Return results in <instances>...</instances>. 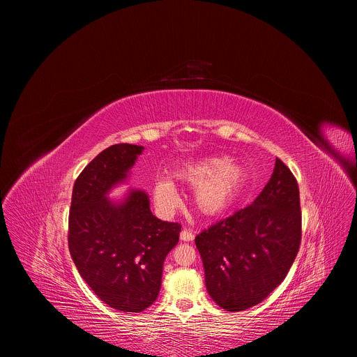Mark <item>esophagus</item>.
Returning a JSON list of instances; mask_svg holds the SVG:
<instances>
[{
	"mask_svg": "<svg viewBox=\"0 0 357 357\" xmlns=\"http://www.w3.org/2000/svg\"><path fill=\"white\" fill-rule=\"evenodd\" d=\"M179 238H181L182 241H192V240L195 238V236H193V233H192V231H189V230L183 229V230L181 231V234H179Z\"/></svg>",
	"mask_w": 357,
	"mask_h": 357,
	"instance_id": "1",
	"label": "esophagus"
}]
</instances>
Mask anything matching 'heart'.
<instances>
[{"mask_svg":"<svg viewBox=\"0 0 357 357\" xmlns=\"http://www.w3.org/2000/svg\"><path fill=\"white\" fill-rule=\"evenodd\" d=\"M174 178L193 188V206L200 215L216 218L226 213L241 196L247 183V171L227 157H209L181 167L174 172ZM152 199L164 213H171L179 205L178 190L169 179H158L154 183Z\"/></svg>","mask_w":357,"mask_h":357,"instance_id":"heart-1","label":"heart"}]
</instances>
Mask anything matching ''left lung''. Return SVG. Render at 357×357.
<instances>
[{
	"label": "left lung",
	"mask_w": 357,
	"mask_h": 357,
	"mask_svg": "<svg viewBox=\"0 0 357 357\" xmlns=\"http://www.w3.org/2000/svg\"><path fill=\"white\" fill-rule=\"evenodd\" d=\"M195 243L219 307L238 312L264 301L287 277L301 243L299 189L288 167L277 160L256 200Z\"/></svg>",
	"instance_id": "8db88e82"
}]
</instances>
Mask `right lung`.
<instances>
[{
  "label": "right lung",
  "instance_id": "obj_1",
  "mask_svg": "<svg viewBox=\"0 0 357 357\" xmlns=\"http://www.w3.org/2000/svg\"><path fill=\"white\" fill-rule=\"evenodd\" d=\"M142 145L116 144L82 171L75 182L69 215V251L91 291L110 308L141 312L155 302L162 267L179 240L181 225L162 222L142 189L126 185Z\"/></svg>",
  "mask_w": 357,
  "mask_h": 357
}]
</instances>
